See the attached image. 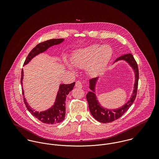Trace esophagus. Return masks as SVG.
Wrapping results in <instances>:
<instances>
[{
	"label": "esophagus",
	"mask_w": 159,
	"mask_h": 159,
	"mask_svg": "<svg viewBox=\"0 0 159 159\" xmlns=\"http://www.w3.org/2000/svg\"><path fill=\"white\" fill-rule=\"evenodd\" d=\"M75 86H76V87H77V88H82V87H83V84H82V83H81V81H78L76 82Z\"/></svg>",
	"instance_id": "esophagus-1"
}]
</instances>
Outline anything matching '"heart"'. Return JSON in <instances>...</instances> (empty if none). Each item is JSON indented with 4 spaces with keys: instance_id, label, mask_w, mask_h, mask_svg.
I'll use <instances>...</instances> for the list:
<instances>
[{
    "instance_id": "heart-1",
    "label": "heart",
    "mask_w": 159,
    "mask_h": 159,
    "mask_svg": "<svg viewBox=\"0 0 159 159\" xmlns=\"http://www.w3.org/2000/svg\"><path fill=\"white\" fill-rule=\"evenodd\" d=\"M112 48L108 45H92L79 49L73 57L72 63H68L70 68H87L91 75H95L107 66L112 55Z\"/></svg>"
}]
</instances>
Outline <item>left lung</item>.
Returning <instances> with one entry per match:
<instances>
[{"label": "left lung", "mask_w": 159, "mask_h": 159, "mask_svg": "<svg viewBox=\"0 0 159 159\" xmlns=\"http://www.w3.org/2000/svg\"><path fill=\"white\" fill-rule=\"evenodd\" d=\"M119 60H124L127 61L130 66L134 68L135 74V83L134 84V89L133 92V94L127 103H126L123 107L117 110H108L105 109L100 105L98 103L95 94L93 92H94V87L97 78H92L89 80V88L93 92H89L86 95V98L88 102L89 108L90 112L93 116V117L98 122L102 123H108L111 122L114 120L120 117L124 114L125 113L129 108L133 104L135 100L137 89H138V79H139V71L138 64L136 63L135 59H134L133 55L130 53L124 54L121 56L116 59L115 61Z\"/></svg>", "instance_id": "left-lung-1"}]
</instances>
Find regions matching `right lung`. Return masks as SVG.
I'll use <instances>...</instances> for the list:
<instances>
[{"mask_svg":"<svg viewBox=\"0 0 159 159\" xmlns=\"http://www.w3.org/2000/svg\"><path fill=\"white\" fill-rule=\"evenodd\" d=\"M64 39H51L40 43L35 47H34L28 54L26 59L24 61V66L26 65L34 57L42 53L46 50L55 45H58L62 43ZM23 70H21V83L23 84ZM75 83L68 84H61L60 85L59 89L57 94L56 101L54 105L49 110L45 111L39 112L34 110L27 103L25 98L23 97L24 102L25 105L28 110V111L32 114L34 117L37 118L42 122L47 124H56L62 122L64 120L66 115V97L69 92L73 89ZM22 92L24 95V91L22 88Z\"/></svg>","mask_w":159,"mask_h":159,"instance_id":"1","label":"right lung"}]
</instances>
